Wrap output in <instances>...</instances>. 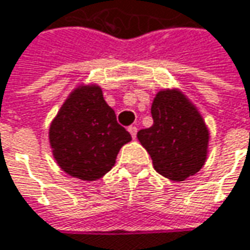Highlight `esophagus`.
I'll return each mask as SVG.
<instances>
[{
  "label": "esophagus",
  "mask_w": 250,
  "mask_h": 250,
  "mask_svg": "<svg viewBox=\"0 0 250 250\" xmlns=\"http://www.w3.org/2000/svg\"><path fill=\"white\" fill-rule=\"evenodd\" d=\"M128 131H129L131 136L135 139V138H136V132H138V128H136V126H129V128H128Z\"/></svg>",
  "instance_id": "esophagus-1"
}]
</instances>
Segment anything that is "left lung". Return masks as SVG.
<instances>
[{
    "label": "left lung",
    "instance_id": "obj_1",
    "mask_svg": "<svg viewBox=\"0 0 250 250\" xmlns=\"http://www.w3.org/2000/svg\"><path fill=\"white\" fill-rule=\"evenodd\" d=\"M151 114L152 126L136 136L155 170L175 182L198 173L208 159L210 134L193 102L181 89L165 88L155 95Z\"/></svg>",
    "mask_w": 250,
    "mask_h": 250
}]
</instances>
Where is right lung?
<instances>
[{
	"instance_id": "right-lung-1",
	"label": "right lung",
	"mask_w": 250,
	"mask_h": 250,
	"mask_svg": "<svg viewBox=\"0 0 250 250\" xmlns=\"http://www.w3.org/2000/svg\"><path fill=\"white\" fill-rule=\"evenodd\" d=\"M49 146L58 167L72 178L98 181L115 165L132 138L116 122L115 111L97 83H80L49 125Z\"/></svg>"
}]
</instances>
